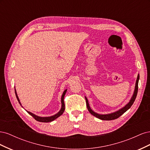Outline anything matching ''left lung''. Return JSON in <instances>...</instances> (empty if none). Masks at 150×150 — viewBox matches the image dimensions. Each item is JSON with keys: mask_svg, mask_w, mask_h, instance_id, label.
Listing matches in <instances>:
<instances>
[{"mask_svg": "<svg viewBox=\"0 0 150 150\" xmlns=\"http://www.w3.org/2000/svg\"><path fill=\"white\" fill-rule=\"evenodd\" d=\"M139 79V76L138 74V78L137 79V82H136V86H135V88H134V94L133 95L132 98H131L130 101L126 104V105L123 107L122 108H121V110H120L119 111H117L115 112L111 113V114H108V115H99L98 114V113L94 112L91 109L89 105V103L88 101V99L85 97L86 99V106H87L88 110L89 111V112L91 114L93 115V116H94L95 117H98V118L100 119L101 120H113L118 118V117L121 116L123 113H125L127 110H129V109L131 108V106L133 105V104L134 103V101H135V99L137 98V93H138V81Z\"/></svg>", "mask_w": 150, "mask_h": 150, "instance_id": "8db88e82", "label": "left lung"}]
</instances>
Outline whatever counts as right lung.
I'll use <instances>...</instances> for the list:
<instances>
[{
	"mask_svg": "<svg viewBox=\"0 0 150 150\" xmlns=\"http://www.w3.org/2000/svg\"><path fill=\"white\" fill-rule=\"evenodd\" d=\"M67 91V89H66L64 93H63L62 95V97H61V103H62V106H61V110L59 111L57 114H56L55 115H53L52 116H49V117H40V116H36L35 115H34L33 113H32L29 111H27V112H28L29 114L30 115H31L32 116H33L34 118L38 121H39V122H51V121H52L53 120H56L57 117H58L59 116H60L61 115H62V113L64 112V110H65V104H64V96L66 94V93ZM15 93H16V98L17 99L18 101H19V104L21 105V104L20 103V101H19V98H18L17 96V93H16V91L15 89Z\"/></svg>",
	"mask_w": 150,
	"mask_h": 150,
	"instance_id": "add662e5",
	"label": "right lung"
}]
</instances>
